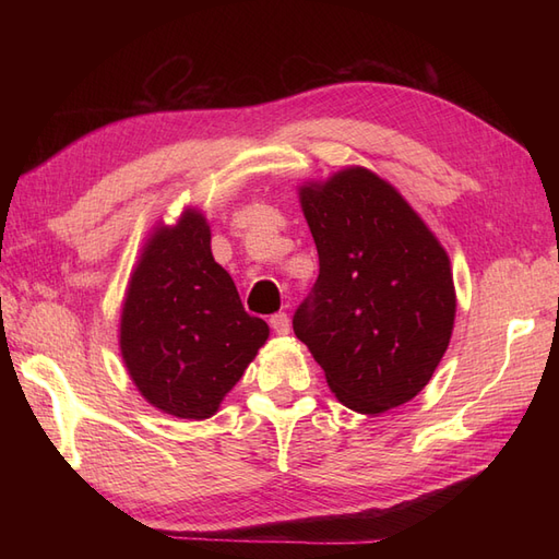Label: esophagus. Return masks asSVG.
<instances>
[{"mask_svg":"<svg viewBox=\"0 0 559 559\" xmlns=\"http://www.w3.org/2000/svg\"><path fill=\"white\" fill-rule=\"evenodd\" d=\"M270 326H273V331L277 335H289L292 333V319L286 317L284 312H277V314L270 317Z\"/></svg>","mask_w":559,"mask_h":559,"instance_id":"1","label":"esophagus"}]
</instances>
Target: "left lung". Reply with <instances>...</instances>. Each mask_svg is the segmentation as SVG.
Instances as JSON below:
<instances>
[{
  "label": "left lung",
  "instance_id": "obj_1",
  "mask_svg": "<svg viewBox=\"0 0 559 559\" xmlns=\"http://www.w3.org/2000/svg\"><path fill=\"white\" fill-rule=\"evenodd\" d=\"M319 277L294 333L349 411L380 415L415 399L450 345V257L392 183L349 165L298 189Z\"/></svg>",
  "mask_w": 559,
  "mask_h": 559
}]
</instances>
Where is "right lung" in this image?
<instances>
[{"mask_svg":"<svg viewBox=\"0 0 559 559\" xmlns=\"http://www.w3.org/2000/svg\"><path fill=\"white\" fill-rule=\"evenodd\" d=\"M210 242L198 207L158 224L130 273L118 329L134 386L179 419L212 417L270 335L263 319L245 312Z\"/></svg>","mask_w":559,"mask_h":559,"instance_id":"add662e5","label":"right lung"}]
</instances>
